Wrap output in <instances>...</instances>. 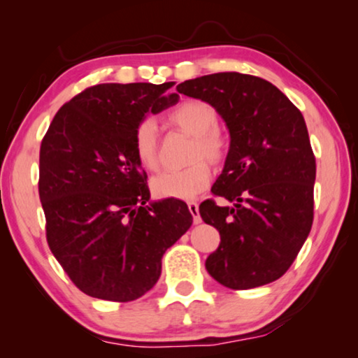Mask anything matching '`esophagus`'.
<instances>
[{
  "label": "esophagus",
  "instance_id": "obj_1",
  "mask_svg": "<svg viewBox=\"0 0 358 358\" xmlns=\"http://www.w3.org/2000/svg\"><path fill=\"white\" fill-rule=\"evenodd\" d=\"M187 207H189V212L192 213L194 223L199 224L200 222H202V218H200V213H199V205H197V202H189Z\"/></svg>",
  "mask_w": 358,
  "mask_h": 358
}]
</instances>
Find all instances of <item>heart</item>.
<instances>
[{"mask_svg":"<svg viewBox=\"0 0 358 358\" xmlns=\"http://www.w3.org/2000/svg\"><path fill=\"white\" fill-rule=\"evenodd\" d=\"M169 122L194 136L189 161L192 164L180 171H164L151 179V190L163 199L189 200L210 184L212 164L223 163L228 155V138L218 129V114L203 101H185L169 114ZM134 155L143 169L155 171L159 164L158 127L153 119L141 120L134 131ZM203 159H207L203 162Z\"/></svg>","mask_w":358,"mask_h":358,"instance_id":"1","label":"heart"}]
</instances>
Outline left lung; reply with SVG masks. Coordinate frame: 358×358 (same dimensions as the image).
I'll return each mask as SVG.
<instances>
[{
	"label": "left lung",
	"instance_id": "obj_1",
	"mask_svg": "<svg viewBox=\"0 0 358 358\" xmlns=\"http://www.w3.org/2000/svg\"><path fill=\"white\" fill-rule=\"evenodd\" d=\"M180 94L207 102L229 131L224 168L200 217L220 231L205 261L233 290L267 285L288 271L313 224L316 161L301 112L262 78L215 73L180 83Z\"/></svg>",
	"mask_w": 358,
	"mask_h": 358
}]
</instances>
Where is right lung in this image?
<instances>
[{"mask_svg":"<svg viewBox=\"0 0 358 358\" xmlns=\"http://www.w3.org/2000/svg\"><path fill=\"white\" fill-rule=\"evenodd\" d=\"M174 83L91 86L53 117L41 145L38 195L48 248L86 295L134 301L155 287L161 259L192 224L182 200H150L134 155L146 114L179 101Z\"/></svg>","mask_w":358,"mask_h":358,"instance_id":"1","label":"right lung"}]
</instances>
